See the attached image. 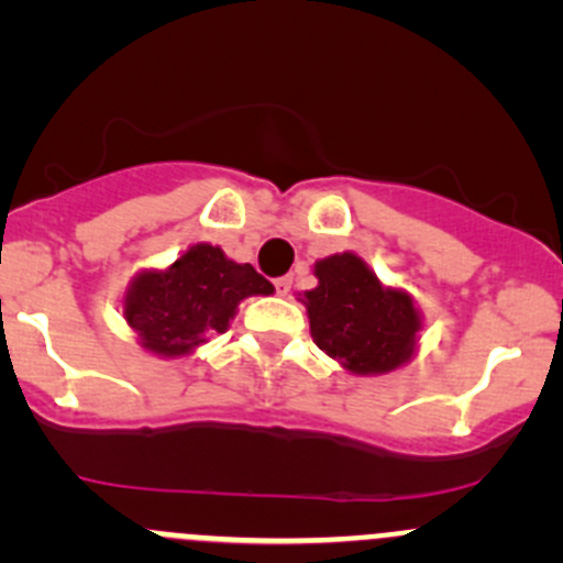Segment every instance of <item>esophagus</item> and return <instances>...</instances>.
<instances>
[{
    "instance_id": "1",
    "label": "esophagus",
    "mask_w": 563,
    "mask_h": 563,
    "mask_svg": "<svg viewBox=\"0 0 563 563\" xmlns=\"http://www.w3.org/2000/svg\"><path fill=\"white\" fill-rule=\"evenodd\" d=\"M291 286H294V277L291 275L277 277V280H275V288H277V294H280V297H288V294H291Z\"/></svg>"
}]
</instances>
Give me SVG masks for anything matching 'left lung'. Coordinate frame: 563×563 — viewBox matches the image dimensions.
Instances as JSON below:
<instances>
[{
  "instance_id": "8db88e82",
  "label": "left lung",
  "mask_w": 563,
  "mask_h": 563,
  "mask_svg": "<svg viewBox=\"0 0 563 563\" xmlns=\"http://www.w3.org/2000/svg\"><path fill=\"white\" fill-rule=\"evenodd\" d=\"M316 277L305 305L318 349L360 376L395 371L411 356L419 316L408 294L382 288L351 253L318 261Z\"/></svg>"
}]
</instances>
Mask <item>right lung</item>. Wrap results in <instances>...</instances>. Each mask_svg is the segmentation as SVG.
I'll return each mask as SVG.
<instances>
[{"label": "right lung", "mask_w": 563, "mask_h": 563, "mask_svg": "<svg viewBox=\"0 0 563 563\" xmlns=\"http://www.w3.org/2000/svg\"><path fill=\"white\" fill-rule=\"evenodd\" d=\"M250 264H236L212 245H192L166 272H144L124 297V318L146 351L179 356L225 332L250 294H272Z\"/></svg>", "instance_id": "right-lung-1"}]
</instances>
